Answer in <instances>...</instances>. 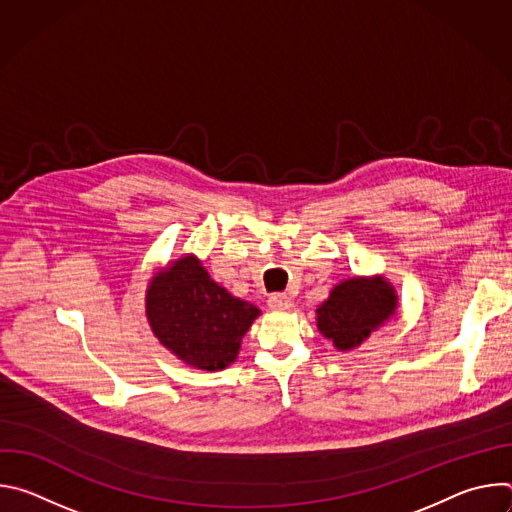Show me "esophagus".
Wrapping results in <instances>:
<instances>
[{
	"label": "esophagus",
	"mask_w": 512,
	"mask_h": 512,
	"mask_svg": "<svg viewBox=\"0 0 512 512\" xmlns=\"http://www.w3.org/2000/svg\"><path fill=\"white\" fill-rule=\"evenodd\" d=\"M267 304H269L271 310H291V308H294V302H291V298L287 294H271Z\"/></svg>",
	"instance_id": "esophagus-1"
}]
</instances>
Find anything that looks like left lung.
Instances as JSON below:
<instances>
[{
  "label": "left lung",
  "instance_id": "left-lung-1",
  "mask_svg": "<svg viewBox=\"0 0 512 512\" xmlns=\"http://www.w3.org/2000/svg\"><path fill=\"white\" fill-rule=\"evenodd\" d=\"M395 306V289L385 279H346L318 308V328L338 350H350L393 316Z\"/></svg>",
  "mask_w": 512,
  "mask_h": 512
}]
</instances>
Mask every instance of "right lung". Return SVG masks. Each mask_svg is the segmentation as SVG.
<instances>
[{"instance_id":"obj_1","label":"right lung","mask_w":512,"mask_h":512,"mask_svg":"<svg viewBox=\"0 0 512 512\" xmlns=\"http://www.w3.org/2000/svg\"><path fill=\"white\" fill-rule=\"evenodd\" d=\"M145 312L160 342L202 371L229 367L243 334L259 316L255 306L212 281L192 255L152 279Z\"/></svg>"}]
</instances>
